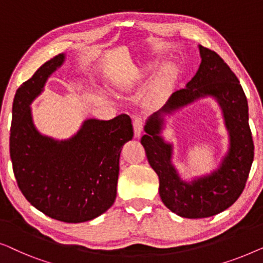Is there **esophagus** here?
I'll return each mask as SVG.
<instances>
[{
    "instance_id": "esophagus-1",
    "label": "esophagus",
    "mask_w": 263,
    "mask_h": 263,
    "mask_svg": "<svg viewBox=\"0 0 263 263\" xmlns=\"http://www.w3.org/2000/svg\"><path fill=\"white\" fill-rule=\"evenodd\" d=\"M143 125H144L143 118H140V117L135 118V120H133V130H135V137H136V138H139L140 135H142Z\"/></svg>"
}]
</instances>
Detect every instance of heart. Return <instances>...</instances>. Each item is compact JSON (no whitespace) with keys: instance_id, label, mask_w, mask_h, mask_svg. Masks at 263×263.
Instances as JSON below:
<instances>
[{"instance_id":"obj_1","label":"heart","mask_w":263,"mask_h":263,"mask_svg":"<svg viewBox=\"0 0 263 263\" xmlns=\"http://www.w3.org/2000/svg\"><path fill=\"white\" fill-rule=\"evenodd\" d=\"M150 66H144L140 70H138V76H143L144 73L149 71ZM176 75V66L174 64H168L165 65L163 69L161 70L160 75H158L156 82H155L153 93H151V98H153L154 101H157L162 98V95L164 94V91L167 90V88L172 84V82L175 79Z\"/></svg>"}]
</instances>
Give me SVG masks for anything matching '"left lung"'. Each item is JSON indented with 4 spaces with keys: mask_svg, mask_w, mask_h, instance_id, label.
Instances as JSON below:
<instances>
[{
    "mask_svg": "<svg viewBox=\"0 0 263 263\" xmlns=\"http://www.w3.org/2000/svg\"><path fill=\"white\" fill-rule=\"evenodd\" d=\"M201 63L186 88L173 93L165 105L147 118L140 143L160 179V197L177 216L190 219L223 212L239 198L254 160L248 101L239 81L214 51L199 45ZM212 97L222 109L229 149L217 170L186 181L172 164L173 147L160 133L165 117L200 98Z\"/></svg>",
    "mask_w": 263,
    "mask_h": 263,
    "instance_id": "left-lung-1",
    "label": "left lung"
}]
</instances>
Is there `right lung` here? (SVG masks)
<instances>
[{"label": "right lung", "instance_id": "right-lung-1", "mask_svg": "<svg viewBox=\"0 0 263 263\" xmlns=\"http://www.w3.org/2000/svg\"><path fill=\"white\" fill-rule=\"evenodd\" d=\"M65 54L50 59L16 90L9 150L13 172L25 198L46 216L83 223L105 213L117 197L121 147L132 139L131 118H90L68 139L42 135L33 123L31 105Z\"/></svg>", "mask_w": 263, "mask_h": 263}]
</instances>
